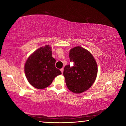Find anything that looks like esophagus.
I'll return each mask as SVG.
<instances>
[{"label": "esophagus", "instance_id": "34e87169", "mask_svg": "<svg viewBox=\"0 0 126 126\" xmlns=\"http://www.w3.org/2000/svg\"><path fill=\"white\" fill-rule=\"evenodd\" d=\"M60 71H61V73H63V68H61V69H60Z\"/></svg>", "mask_w": 126, "mask_h": 126}]
</instances>
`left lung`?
I'll return each instance as SVG.
<instances>
[{
  "label": "left lung",
  "instance_id": "left-lung-1",
  "mask_svg": "<svg viewBox=\"0 0 126 126\" xmlns=\"http://www.w3.org/2000/svg\"><path fill=\"white\" fill-rule=\"evenodd\" d=\"M70 62L73 65H66L63 76L68 89L75 93L86 91L96 79L98 67L93 56L87 50L78 46L70 50Z\"/></svg>",
  "mask_w": 126,
  "mask_h": 126
}]
</instances>
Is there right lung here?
<instances>
[{
  "label": "right lung",
  "mask_w": 126,
  "mask_h": 126,
  "mask_svg": "<svg viewBox=\"0 0 126 126\" xmlns=\"http://www.w3.org/2000/svg\"><path fill=\"white\" fill-rule=\"evenodd\" d=\"M55 61L49 46L36 50L27 59L25 65V73L28 82L37 89L48 87L55 77L61 74L55 67Z\"/></svg>",
  "instance_id": "obj_1"
}]
</instances>
